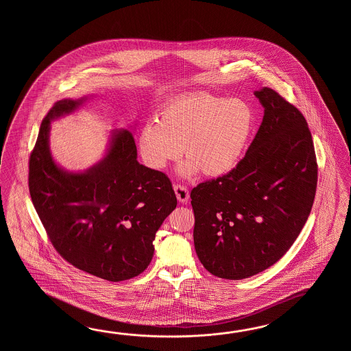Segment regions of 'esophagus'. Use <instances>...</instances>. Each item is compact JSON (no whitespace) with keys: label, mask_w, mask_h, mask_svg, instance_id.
I'll use <instances>...</instances> for the list:
<instances>
[{"label":"esophagus","mask_w":351,"mask_h":351,"mask_svg":"<svg viewBox=\"0 0 351 351\" xmlns=\"http://www.w3.org/2000/svg\"><path fill=\"white\" fill-rule=\"evenodd\" d=\"M174 192L178 198V201L180 203H186L189 201V192H188V188L183 184H174Z\"/></svg>","instance_id":"34e87169"}]
</instances>
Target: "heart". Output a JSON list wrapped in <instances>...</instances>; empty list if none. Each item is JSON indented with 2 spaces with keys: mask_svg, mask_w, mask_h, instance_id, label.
Segmentation results:
<instances>
[{
  "mask_svg": "<svg viewBox=\"0 0 351 351\" xmlns=\"http://www.w3.org/2000/svg\"><path fill=\"white\" fill-rule=\"evenodd\" d=\"M254 112L241 99L197 93L177 97L160 112L159 119L144 125L139 149L154 169L186 156L178 167L183 177L203 172L221 177L239 165L254 128Z\"/></svg>",
  "mask_w": 351,
  "mask_h": 351,
  "instance_id": "1",
  "label": "heart"
}]
</instances>
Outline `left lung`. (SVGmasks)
Here are the masks:
<instances>
[{
	"label": "left lung",
	"instance_id": "left-lung-1",
	"mask_svg": "<svg viewBox=\"0 0 351 351\" xmlns=\"http://www.w3.org/2000/svg\"><path fill=\"white\" fill-rule=\"evenodd\" d=\"M265 114L237 167L191 192L195 252L212 275L242 280L284 256L313 207L317 163L304 115L275 90L254 91Z\"/></svg>",
	"mask_w": 351,
	"mask_h": 351
}]
</instances>
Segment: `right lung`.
<instances>
[{
    "label": "right lung",
    "instance_id": "add662e5",
    "mask_svg": "<svg viewBox=\"0 0 351 351\" xmlns=\"http://www.w3.org/2000/svg\"><path fill=\"white\" fill-rule=\"evenodd\" d=\"M88 99H62L47 112L30 156L29 189L56 251L76 269L119 282L149 266L156 233L177 198L165 173L136 160L128 129H114L104 157L84 172H69L53 160L51 121Z\"/></svg>",
    "mask_w": 351,
    "mask_h": 351
}]
</instances>
